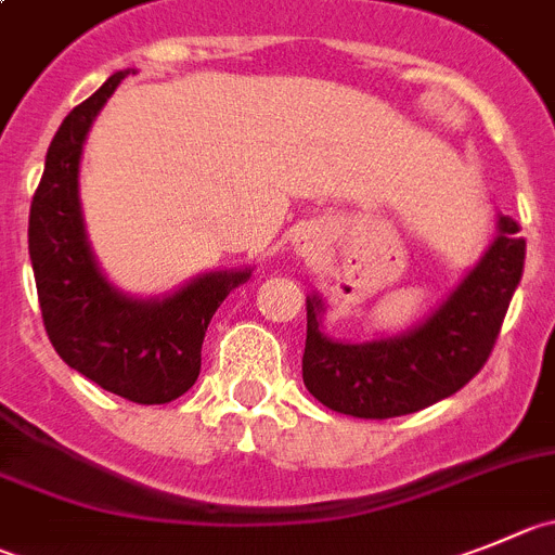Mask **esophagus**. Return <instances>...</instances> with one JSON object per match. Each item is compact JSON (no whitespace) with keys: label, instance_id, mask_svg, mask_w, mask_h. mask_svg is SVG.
Listing matches in <instances>:
<instances>
[{"label":"esophagus","instance_id":"1","mask_svg":"<svg viewBox=\"0 0 555 555\" xmlns=\"http://www.w3.org/2000/svg\"><path fill=\"white\" fill-rule=\"evenodd\" d=\"M293 248L298 257H318L320 248H323V241H320V235L314 230H301L295 232Z\"/></svg>","mask_w":555,"mask_h":555}]
</instances>
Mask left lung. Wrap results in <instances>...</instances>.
Here are the masks:
<instances>
[{
	"mask_svg": "<svg viewBox=\"0 0 555 555\" xmlns=\"http://www.w3.org/2000/svg\"><path fill=\"white\" fill-rule=\"evenodd\" d=\"M463 282L422 323L366 341L325 334V301L307 295L304 383L345 416L391 418L452 397L485 366L522 276L526 241L509 216Z\"/></svg>",
	"mask_w": 555,
	"mask_h": 555,
	"instance_id": "left-lung-1",
	"label": "left lung"
}]
</instances>
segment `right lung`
Masks as SVG:
<instances>
[{
    "instance_id": "add662e5",
    "label": "right lung",
    "mask_w": 555,
    "mask_h": 555,
    "mask_svg": "<svg viewBox=\"0 0 555 555\" xmlns=\"http://www.w3.org/2000/svg\"><path fill=\"white\" fill-rule=\"evenodd\" d=\"M128 70L62 120L29 207V260L46 334L70 370L139 405H164L199 377L207 323L254 268L207 271L164 295L122 293L101 271L79 196L87 133Z\"/></svg>"
}]
</instances>
